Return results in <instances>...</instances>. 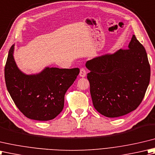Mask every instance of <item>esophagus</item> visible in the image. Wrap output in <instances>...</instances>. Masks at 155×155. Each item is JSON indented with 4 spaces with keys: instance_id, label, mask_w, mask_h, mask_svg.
<instances>
[{
    "instance_id": "obj_1",
    "label": "esophagus",
    "mask_w": 155,
    "mask_h": 155,
    "mask_svg": "<svg viewBox=\"0 0 155 155\" xmlns=\"http://www.w3.org/2000/svg\"><path fill=\"white\" fill-rule=\"evenodd\" d=\"M86 71L85 70V69L81 68L80 71V76L81 78H84L86 77Z\"/></svg>"
}]
</instances>
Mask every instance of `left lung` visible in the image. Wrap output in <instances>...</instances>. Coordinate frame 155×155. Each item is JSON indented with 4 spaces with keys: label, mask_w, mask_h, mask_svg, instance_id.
<instances>
[{
    "label": "left lung",
    "mask_w": 155,
    "mask_h": 155,
    "mask_svg": "<svg viewBox=\"0 0 155 155\" xmlns=\"http://www.w3.org/2000/svg\"><path fill=\"white\" fill-rule=\"evenodd\" d=\"M87 80L94 106L101 114L116 118L137 109L146 93L150 68L143 45L132 35L127 49L87 61Z\"/></svg>",
    "instance_id": "1"
}]
</instances>
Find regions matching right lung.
Instances as JSON below:
<instances>
[{"mask_svg": "<svg viewBox=\"0 0 155 155\" xmlns=\"http://www.w3.org/2000/svg\"><path fill=\"white\" fill-rule=\"evenodd\" d=\"M15 44L5 68L7 90L15 105L28 118L47 121L55 118L64 106V96L80 73L78 68L45 67L37 74H26L14 58Z\"/></svg>", "mask_w": 155, "mask_h": 155, "instance_id": "add662e5", "label": "right lung"}]
</instances>
